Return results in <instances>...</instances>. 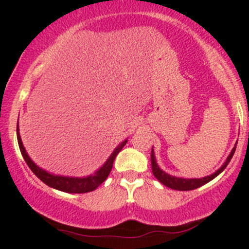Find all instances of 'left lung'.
<instances>
[{"label": "left lung", "mask_w": 249, "mask_h": 249, "mask_svg": "<svg viewBox=\"0 0 249 249\" xmlns=\"http://www.w3.org/2000/svg\"><path fill=\"white\" fill-rule=\"evenodd\" d=\"M236 144H238V142H236ZM236 144H235V146L232 148L231 153L228 154L226 161L224 162V164H222V166L220 167L218 171H215V172H214L213 174H210V176L204 177V178H191V179L179 178V177L171 176V174H168V173L165 172V171H162L161 168L159 167V165L157 164L156 156H154V151H153V147H152V152H151V165H152V173H153V176L156 177V178L158 179L162 185H165V186L172 188V190H177V191L196 190V188H198L200 186H202V185L207 184L208 181H211V180H213L214 178H215V177H218L219 174L221 173L226 167H227L228 162L231 161V159H232L234 152H235Z\"/></svg>", "instance_id": "left-lung-1"}]
</instances>
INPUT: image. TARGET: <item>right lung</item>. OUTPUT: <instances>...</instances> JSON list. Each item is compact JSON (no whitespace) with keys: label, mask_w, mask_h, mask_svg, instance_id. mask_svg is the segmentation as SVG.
<instances>
[{"label":"right lung","mask_w":249,"mask_h":249,"mask_svg":"<svg viewBox=\"0 0 249 249\" xmlns=\"http://www.w3.org/2000/svg\"><path fill=\"white\" fill-rule=\"evenodd\" d=\"M17 142H18L19 150H21L22 156H23L25 162L28 164V166L31 171H33L34 174L42 180L45 185L48 186L55 188V190L62 191V192L67 193H87L91 192V191H95L102 182L105 181V179L107 178L108 174H110L111 170H112L113 161H115V158L117 154L121 152V150L125 146V144L127 142V139H125L124 142H122L121 144L117 146L113 152L110 154V157L107 158V160L102 165L96 172L93 174H90L88 177H65V176H58V174H53L48 172V171L43 170L39 166L31 160L29 154L27 153L25 148L23 146V142H22L21 136H19V128L18 124H17Z\"/></svg>","instance_id":"right-lung-1"}]
</instances>
